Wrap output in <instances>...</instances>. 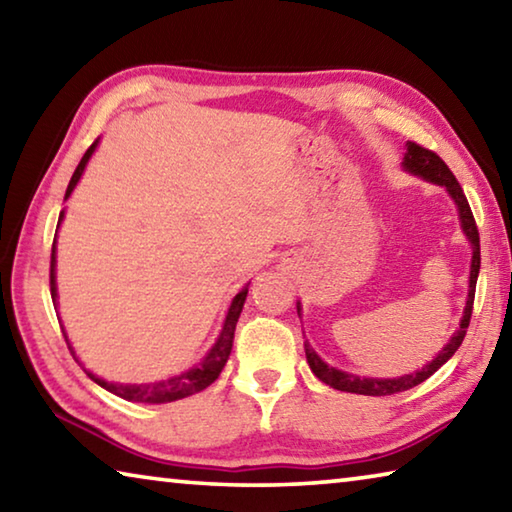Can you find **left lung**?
I'll use <instances>...</instances> for the list:
<instances>
[{"instance_id": "left-lung-1", "label": "left lung", "mask_w": 512, "mask_h": 512, "mask_svg": "<svg viewBox=\"0 0 512 512\" xmlns=\"http://www.w3.org/2000/svg\"><path fill=\"white\" fill-rule=\"evenodd\" d=\"M404 169H409L415 176H422L431 180V183L447 187V192L452 194V198L458 205V214H461V223L467 239L472 241L474 246V255H472V271H470V293H467V305H465V314L461 320V327L456 329V334L452 336L436 359L427 363L422 370L413 372V375L406 377H397V379H370V377H357V375H348V372H341L336 368H329L325 361H320L318 354L311 350V345L305 343V352H307V363L314 375L325 381L327 386L336 388V391H345V393H357V395H393V393H402L409 391V388L422 384L424 379H429L433 372H436L445 361L452 359V354L458 350V345L463 343L467 325H470L472 318V307H474V291H476V277H479V268H481V248H479V228H476L474 214L470 210V203L463 194V187L458 185L456 176L452 169L447 167L445 160L440 158L436 151L424 149L422 144L409 142V151L404 155Z\"/></svg>"}]
</instances>
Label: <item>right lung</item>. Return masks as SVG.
<instances>
[{
    "instance_id": "add662e5",
    "label": "right lung",
    "mask_w": 512,
    "mask_h": 512,
    "mask_svg": "<svg viewBox=\"0 0 512 512\" xmlns=\"http://www.w3.org/2000/svg\"><path fill=\"white\" fill-rule=\"evenodd\" d=\"M94 146L97 142H92V146L79 162V167H76L72 180H69L67 185V192L65 198L72 194V189L79 183L81 173L85 169V164H88L90 155L94 151ZM63 221V212H60V219L58 223ZM49 287H51V300L56 302V237H54V246H51V266H49ZM248 296V284L244 289H241L235 300H232L228 316H225V323L221 329V336L219 341L214 343V348L207 352V357L198 363L196 368L183 372V375L178 377H171V379H164V381H155V384H140V386H117V384H108V381H103L99 377H94L92 372H88V377L97 381L99 386L106 388V391L115 393L119 397H124L128 402H146V404H164V402H176V400H183V397L194 395L198 391H203L212 384V381L221 375V370L225 366V361L230 357V350H232V339H235V327H237V320L241 314V307H244V300ZM69 345V343H67ZM74 354V352H72Z\"/></svg>"
}]
</instances>
